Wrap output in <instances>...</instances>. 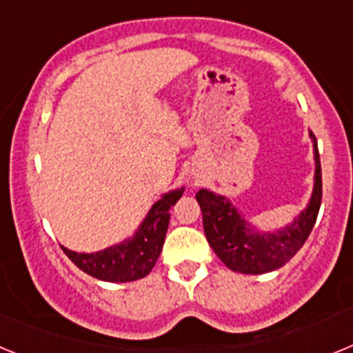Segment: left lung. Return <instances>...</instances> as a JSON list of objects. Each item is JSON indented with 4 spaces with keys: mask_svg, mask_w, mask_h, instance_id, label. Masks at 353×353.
Masks as SVG:
<instances>
[{
    "mask_svg": "<svg viewBox=\"0 0 353 353\" xmlns=\"http://www.w3.org/2000/svg\"><path fill=\"white\" fill-rule=\"evenodd\" d=\"M314 187L310 203L292 224L272 233H260L245 223L232 201L221 194L199 189L196 192L203 212V228L208 244L228 269L240 274H265L279 269L297 254L310 236L322 203V168L314 134Z\"/></svg>",
    "mask_w": 353,
    "mask_h": 353,
    "instance_id": "obj_1",
    "label": "left lung"
}]
</instances>
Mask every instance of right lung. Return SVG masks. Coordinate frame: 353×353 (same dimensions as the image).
Returning <instances> with one entry per match:
<instances>
[{
  "instance_id": "1",
  "label": "right lung",
  "mask_w": 353,
  "mask_h": 353,
  "mask_svg": "<svg viewBox=\"0 0 353 353\" xmlns=\"http://www.w3.org/2000/svg\"><path fill=\"white\" fill-rule=\"evenodd\" d=\"M182 194L183 187L162 194L157 203L150 208L148 215L136 230L132 239H127L125 242L97 252H76L63 245L61 249L76 263V267L95 279L108 283L141 279L154 269L166 239L170 210Z\"/></svg>"
}]
</instances>
